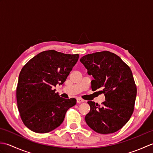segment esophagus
<instances>
[{
	"label": "esophagus",
	"instance_id": "1",
	"mask_svg": "<svg viewBox=\"0 0 153 153\" xmlns=\"http://www.w3.org/2000/svg\"><path fill=\"white\" fill-rule=\"evenodd\" d=\"M84 102V100H83V99H80V98H77V103H82V102Z\"/></svg>",
	"mask_w": 153,
	"mask_h": 153
}]
</instances>
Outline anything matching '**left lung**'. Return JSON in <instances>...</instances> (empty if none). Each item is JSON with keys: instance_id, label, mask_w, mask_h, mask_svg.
<instances>
[{"instance_id": "1", "label": "left lung", "mask_w": 153, "mask_h": 153, "mask_svg": "<svg viewBox=\"0 0 153 153\" xmlns=\"http://www.w3.org/2000/svg\"><path fill=\"white\" fill-rule=\"evenodd\" d=\"M80 62L92 76V90L100 89L105 101L102 105L88 101L90 111L85 117L89 128L100 134L121 129L134 112L137 88L131 70L116 54L102 51L87 54Z\"/></svg>"}]
</instances>
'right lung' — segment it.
Returning a JSON list of instances; mask_svg holds the SVG:
<instances>
[{
	"mask_svg": "<svg viewBox=\"0 0 153 153\" xmlns=\"http://www.w3.org/2000/svg\"><path fill=\"white\" fill-rule=\"evenodd\" d=\"M79 58L54 50L37 54L22 68L18 77L16 99L24 125L32 131L45 134L63 122L67 110L76 99L60 97L56 85H63Z\"/></svg>",
	"mask_w": 153,
	"mask_h": 153,
	"instance_id": "right-lung-1",
	"label": "right lung"
}]
</instances>
